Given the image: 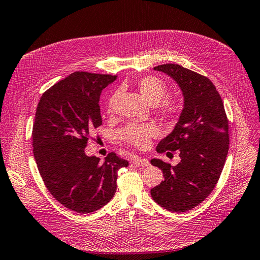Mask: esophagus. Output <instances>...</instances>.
<instances>
[{"mask_svg": "<svg viewBox=\"0 0 260 260\" xmlns=\"http://www.w3.org/2000/svg\"><path fill=\"white\" fill-rule=\"evenodd\" d=\"M135 164L137 165V166L145 167V166H148L149 161L146 158H141V157H137V158L135 159Z\"/></svg>", "mask_w": 260, "mask_h": 260, "instance_id": "esophagus-1", "label": "esophagus"}]
</instances>
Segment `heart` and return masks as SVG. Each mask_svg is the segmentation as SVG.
Instances as JSON below:
<instances>
[{
  "instance_id": "b5f03b06",
  "label": "heart",
  "mask_w": 260,
  "mask_h": 260,
  "mask_svg": "<svg viewBox=\"0 0 260 260\" xmlns=\"http://www.w3.org/2000/svg\"><path fill=\"white\" fill-rule=\"evenodd\" d=\"M136 89L147 104L158 105L167 94V85L159 78L154 76L141 77L135 82ZM116 95H112L108 101V111H112ZM161 108L168 114H177L182 109V103L179 100L167 101L161 105ZM159 135V129L155 124H130L121 132L120 137L125 142L138 147H143L147 144L149 138Z\"/></svg>"
}]
</instances>
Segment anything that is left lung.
Returning <instances> with one entry per match:
<instances>
[{"label":"left lung","instance_id":"8db88e82","mask_svg":"<svg viewBox=\"0 0 260 260\" xmlns=\"http://www.w3.org/2000/svg\"><path fill=\"white\" fill-rule=\"evenodd\" d=\"M174 79L183 95L178 122L156 147L158 153L179 151L181 161L171 166L153 158L165 180L151 190L165 209L183 212L196 207L212 192L229 152V124L221 96L207 77L177 64L154 67Z\"/></svg>","mask_w":260,"mask_h":260}]
</instances>
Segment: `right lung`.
Instances as JSON below:
<instances>
[{
	"label": "right lung",
	"instance_id": "add662e5",
	"mask_svg": "<svg viewBox=\"0 0 260 260\" xmlns=\"http://www.w3.org/2000/svg\"><path fill=\"white\" fill-rule=\"evenodd\" d=\"M117 76L76 72L43 93L32 128L34 155L44 184L61 205L89 214L111 201L117 172L128 161L109 153L104 162L84 152L102 124L100 95Z\"/></svg>",
	"mask_w": 260,
	"mask_h": 260
}]
</instances>
